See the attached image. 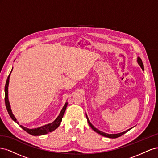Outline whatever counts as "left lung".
I'll use <instances>...</instances> for the list:
<instances>
[{
    "instance_id": "left-lung-1",
    "label": "left lung",
    "mask_w": 158,
    "mask_h": 158,
    "mask_svg": "<svg viewBox=\"0 0 158 158\" xmlns=\"http://www.w3.org/2000/svg\"><path fill=\"white\" fill-rule=\"evenodd\" d=\"M137 62H138V65L141 67L143 71L144 69H143V63H142V60H141V58L139 57H138V58H137ZM86 117H87V122H88V123H89V126L91 127V128L94 130V132H96L97 133H98V134H101V136H102L107 137V138H118V137L121 136L122 135H123L124 134H125L126 132H127L128 131V130H130V129H132V128H133V127H132V128H130V129H128V130H126V131H124V132H120V133H118V134H107V133H105V132L100 131V130H98L97 128H96L95 127H94V126L91 123V122H90V120H89V118H88V116H87V114H86Z\"/></svg>"
}]
</instances>
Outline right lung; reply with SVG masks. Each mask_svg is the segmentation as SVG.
Masks as SVG:
<instances>
[{
	"mask_svg": "<svg viewBox=\"0 0 158 158\" xmlns=\"http://www.w3.org/2000/svg\"><path fill=\"white\" fill-rule=\"evenodd\" d=\"M12 69H13V67H12ZM12 70L10 71V74H9V75L8 77L7 80H6V85H5V88H4V94H5L4 101H5L6 107V109H7V111L8 112L9 115H10V116L11 117V118L13 120H14L15 122H16V123L18 124H19V123L17 121L16 118H15V115L13 114V113H12V110H11V108H10V102H9V101H8V85H9V79H10V74H11L12 71ZM67 106V102H65V105L64 106V107L62 108V109H61V110L60 112L59 116L57 117V118L55 120H54L53 122H52V123H49L48 124L42 126V127H38L37 128H32V129L27 128L23 127V126H22V125H20V127L22 129H23L24 130H25L26 132H28V134L32 135V136H42V135H44V134H48L49 132H51L53 131V130H55L56 128H57L58 127H59V126L60 125V124L61 123V120H62V118H63V116H64V113H65V112Z\"/></svg>",
	"mask_w": 158,
	"mask_h": 158,
	"instance_id": "right-lung-1",
	"label": "right lung"
}]
</instances>
